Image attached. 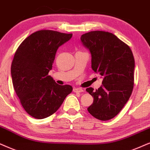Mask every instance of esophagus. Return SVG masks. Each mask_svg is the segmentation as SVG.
<instances>
[{"label": "esophagus", "mask_w": 150, "mask_h": 150, "mask_svg": "<svg viewBox=\"0 0 150 150\" xmlns=\"http://www.w3.org/2000/svg\"><path fill=\"white\" fill-rule=\"evenodd\" d=\"M73 91L75 93H81V92L84 91V90L81 88H74Z\"/></svg>", "instance_id": "esophagus-1"}]
</instances>
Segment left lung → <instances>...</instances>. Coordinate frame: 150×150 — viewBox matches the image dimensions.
I'll list each match as a JSON object with an SVG mask.
<instances>
[{"label": "left lung", "instance_id": "left-lung-1", "mask_svg": "<svg viewBox=\"0 0 150 150\" xmlns=\"http://www.w3.org/2000/svg\"><path fill=\"white\" fill-rule=\"evenodd\" d=\"M80 41L91 55V68L103 80L96 91H86L93 98L88 111L100 120L114 117L129 99L134 88L135 62L129 47L112 33L92 31Z\"/></svg>", "mask_w": 150, "mask_h": 150}]
</instances>
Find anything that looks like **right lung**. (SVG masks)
Here are the masks:
<instances>
[{
    "label": "right lung",
    "mask_w": 150,
    "mask_h": 150,
    "mask_svg": "<svg viewBox=\"0 0 150 150\" xmlns=\"http://www.w3.org/2000/svg\"><path fill=\"white\" fill-rule=\"evenodd\" d=\"M72 34L39 30L26 38L14 54L11 75L21 104L32 117L43 119L62 105L73 91L70 85H59L48 73L59 47L71 39Z\"/></svg>",
    "instance_id": "right-lung-1"
}]
</instances>
